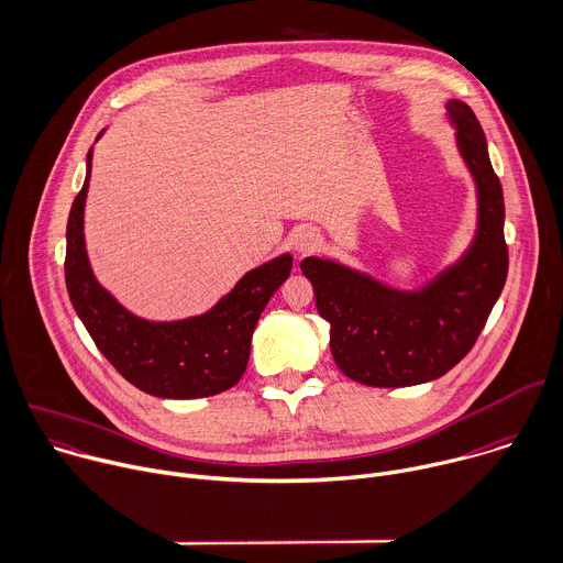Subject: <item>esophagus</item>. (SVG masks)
Listing matches in <instances>:
<instances>
[{
	"instance_id": "1",
	"label": "esophagus",
	"mask_w": 563,
	"mask_h": 563,
	"mask_svg": "<svg viewBox=\"0 0 563 563\" xmlns=\"http://www.w3.org/2000/svg\"><path fill=\"white\" fill-rule=\"evenodd\" d=\"M290 244L297 255H310L321 246V238L314 231H299Z\"/></svg>"
}]
</instances>
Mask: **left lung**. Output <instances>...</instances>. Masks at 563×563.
<instances>
[{
	"instance_id": "left-lung-1",
	"label": "left lung",
	"mask_w": 563,
	"mask_h": 563,
	"mask_svg": "<svg viewBox=\"0 0 563 563\" xmlns=\"http://www.w3.org/2000/svg\"><path fill=\"white\" fill-rule=\"evenodd\" d=\"M445 108L477 195L468 249L419 288L390 286L334 260L306 257L299 264L319 314L330 323L334 364L364 386H417L445 375L477 342L506 284L504 190L486 135L466 101L451 99Z\"/></svg>"
}]
</instances>
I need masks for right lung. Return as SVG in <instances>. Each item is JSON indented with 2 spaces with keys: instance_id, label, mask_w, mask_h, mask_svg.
I'll use <instances>...</instances> for the list:
<instances>
[{
  "instance_id": "right-lung-1",
  "label": "right lung",
  "mask_w": 563,
  "mask_h": 563,
  "mask_svg": "<svg viewBox=\"0 0 563 563\" xmlns=\"http://www.w3.org/2000/svg\"><path fill=\"white\" fill-rule=\"evenodd\" d=\"M103 133L106 129L97 140ZM90 168L92 148L86 155L84 186L68 214L64 271L73 308L95 346L124 379L153 397L197 399L233 388L246 373L262 310L290 275V253L249 271L201 314L166 321L140 317L92 273L84 235Z\"/></svg>"
}]
</instances>
